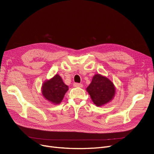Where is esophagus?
Returning a JSON list of instances; mask_svg holds the SVG:
<instances>
[{
  "label": "esophagus",
  "mask_w": 154,
  "mask_h": 154,
  "mask_svg": "<svg viewBox=\"0 0 154 154\" xmlns=\"http://www.w3.org/2000/svg\"><path fill=\"white\" fill-rule=\"evenodd\" d=\"M73 86L74 87H83V85L78 83H74Z\"/></svg>",
  "instance_id": "34e87169"
}]
</instances>
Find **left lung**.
<instances>
[{
	"label": "left lung",
	"instance_id": "8db88e82",
	"mask_svg": "<svg viewBox=\"0 0 154 154\" xmlns=\"http://www.w3.org/2000/svg\"><path fill=\"white\" fill-rule=\"evenodd\" d=\"M91 100L97 106L104 105L112 99L115 94L114 84L100 75H95L87 88Z\"/></svg>",
	"mask_w": 154,
	"mask_h": 154
}]
</instances>
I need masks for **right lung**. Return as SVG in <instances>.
I'll return each instance as SVG.
<instances>
[{
	"label": "right lung",
	"mask_w": 154,
	"mask_h": 154,
	"mask_svg": "<svg viewBox=\"0 0 154 154\" xmlns=\"http://www.w3.org/2000/svg\"><path fill=\"white\" fill-rule=\"evenodd\" d=\"M68 87L58 75H55L50 80L45 82L42 86V94L48 101L58 104L63 99Z\"/></svg>",
	"instance_id": "obj_1"
}]
</instances>
